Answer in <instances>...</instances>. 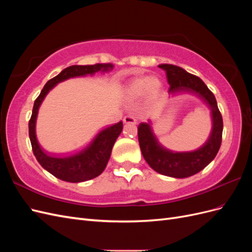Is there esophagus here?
<instances>
[{"label": "esophagus", "mask_w": 252, "mask_h": 252, "mask_svg": "<svg viewBox=\"0 0 252 252\" xmlns=\"http://www.w3.org/2000/svg\"><path fill=\"white\" fill-rule=\"evenodd\" d=\"M123 121L125 124H136V120L133 116H131V114H127V116H125Z\"/></svg>", "instance_id": "34e87169"}]
</instances>
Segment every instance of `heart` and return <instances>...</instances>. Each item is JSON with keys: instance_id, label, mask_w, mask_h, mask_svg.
I'll return each mask as SVG.
<instances>
[{"instance_id": "1", "label": "heart", "mask_w": 252, "mask_h": 252, "mask_svg": "<svg viewBox=\"0 0 252 252\" xmlns=\"http://www.w3.org/2000/svg\"><path fill=\"white\" fill-rule=\"evenodd\" d=\"M159 89H161V82L157 78L142 77L131 82L128 87V94L131 97H139L147 91L150 96H157Z\"/></svg>"}]
</instances>
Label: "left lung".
<instances>
[{
  "instance_id": "1",
  "label": "left lung",
  "mask_w": 252,
  "mask_h": 252,
  "mask_svg": "<svg viewBox=\"0 0 252 252\" xmlns=\"http://www.w3.org/2000/svg\"><path fill=\"white\" fill-rule=\"evenodd\" d=\"M158 67L166 72L169 93L189 91L200 96L211 109L213 126L210 138L203 147L191 152H172L166 149L152 133L150 124L141 123L138 126L142 155L151 168L167 177L188 178L200 172L216 158L222 143L223 118L215 94L199 77L171 64H162Z\"/></svg>"
}]
</instances>
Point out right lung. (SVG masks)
<instances>
[{"label":"right lung","mask_w":252,"mask_h":252,"mask_svg":"<svg viewBox=\"0 0 252 252\" xmlns=\"http://www.w3.org/2000/svg\"><path fill=\"white\" fill-rule=\"evenodd\" d=\"M113 66L108 64L94 65H72L65 68L57 77L49 80L42 89L40 95L34 101L32 118L29 120V139L32 142L33 155L37 162L44 169H46L56 178L70 183H79L88 181L100 175L106 165H107L111 155L113 144L123 129V123L111 125L104 128L98 132L95 138L91 141L85 148L67 157H51L41 148L35 136V120L40 105L48 91L55 87L58 83L69 78L80 77V75L94 74L96 71H106Z\"/></svg>","instance_id":"add662e5"}]
</instances>
